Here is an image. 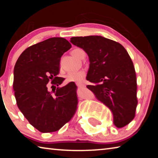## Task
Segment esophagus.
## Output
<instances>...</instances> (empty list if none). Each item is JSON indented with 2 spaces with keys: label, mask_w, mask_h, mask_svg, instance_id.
Listing matches in <instances>:
<instances>
[{
  "label": "esophagus",
  "mask_w": 158,
  "mask_h": 158,
  "mask_svg": "<svg viewBox=\"0 0 158 158\" xmlns=\"http://www.w3.org/2000/svg\"><path fill=\"white\" fill-rule=\"evenodd\" d=\"M77 85L78 87H80V88H82V87H85V84H82V83H78V84H77Z\"/></svg>",
  "instance_id": "34e87169"
}]
</instances>
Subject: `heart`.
I'll use <instances>...</instances> for the list:
<instances>
[{"instance_id":"obj_1","label":"heart","mask_w":158,"mask_h":158,"mask_svg":"<svg viewBox=\"0 0 158 158\" xmlns=\"http://www.w3.org/2000/svg\"><path fill=\"white\" fill-rule=\"evenodd\" d=\"M72 54L78 59H83L85 57V53L84 50L81 49H74L72 51ZM85 77V72L84 70H80L74 73H69L66 75L67 82H74V83H81Z\"/></svg>"}]
</instances>
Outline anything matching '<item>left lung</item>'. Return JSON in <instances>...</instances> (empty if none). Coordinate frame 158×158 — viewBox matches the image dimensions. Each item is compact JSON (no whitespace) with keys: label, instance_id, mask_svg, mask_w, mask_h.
<instances>
[{"label":"left lung","instance_id":"obj_1","mask_svg":"<svg viewBox=\"0 0 158 158\" xmlns=\"http://www.w3.org/2000/svg\"><path fill=\"white\" fill-rule=\"evenodd\" d=\"M70 42L89 57L87 88L113 113L114 123L121 128L135 116L138 100L137 77L130 56L123 46L98 35L73 37Z\"/></svg>","mask_w":158,"mask_h":158}]
</instances>
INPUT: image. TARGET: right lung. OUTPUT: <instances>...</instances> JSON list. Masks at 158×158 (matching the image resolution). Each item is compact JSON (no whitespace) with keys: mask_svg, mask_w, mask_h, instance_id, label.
I'll return each instance as SVG.
<instances>
[{"mask_svg":"<svg viewBox=\"0 0 158 158\" xmlns=\"http://www.w3.org/2000/svg\"><path fill=\"white\" fill-rule=\"evenodd\" d=\"M71 47L66 39L52 37L28 47L16 62L13 89L17 106L41 132L58 131L76 113L77 85L70 82L60 87L65 79L58 77L60 58Z\"/></svg>","mask_w":158,"mask_h":158,"instance_id":"obj_1","label":"right lung"}]
</instances>
